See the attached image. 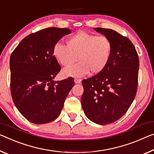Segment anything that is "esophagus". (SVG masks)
<instances>
[{
    "mask_svg": "<svg viewBox=\"0 0 154 154\" xmlns=\"http://www.w3.org/2000/svg\"><path fill=\"white\" fill-rule=\"evenodd\" d=\"M82 82V79H75V84H80Z\"/></svg>",
    "mask_w": 154,
    "mask_h": 154,
    "instance_id": "esophagus-1",
    "label": "esophagus"
}]
</instances>
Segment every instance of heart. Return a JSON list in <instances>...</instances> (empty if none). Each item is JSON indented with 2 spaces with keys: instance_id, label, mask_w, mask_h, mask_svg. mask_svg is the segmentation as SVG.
I'll use <instances>...</instances> for the list:
<instances>
[{
  "instance_id": "obj_1",
  "label": "heart",
  "mask_w": 154,
  "mask_h": 154,
  "mask_svg": "<svg viewBox=\"0 0 154 154\" xmlns=\"http://www.w3.org/2000/svg\"><path fill=\"white\" fill-rule=\"evenodd\" d=\"M67 42L68 45L55 44L53 50L54 57L66 67L74 64L78 57L80 62L63 70L64 77H81L90 71L98 74L108 66L112 53V45L108 38L80 31L70 36Z\"/></svg>"
}]
</instances>
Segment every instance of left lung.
I'll list each match as a JSON object with an SVG mask.
<instances>
[{
    "instance_id": "left-lung-1",
    "label": "left lung",
    "mask_w": 154,
    "mask_h": 154,
    "mask_svg": "<svg viewBox=\"0 0 154 154\" xmlns=\"http://www.w3.org/2000/svg\"><path fill=\"white\" fill-rule=\"evenodd\" d=\"M94 29L109 39L112 53L103 71L82 81V106L90 121L107 125L121 118L135 98L139 60L135 47L128 38L112 29Z\"/></svg>"
}]
</instances>
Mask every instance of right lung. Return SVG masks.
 Instances as JSON below:
<instances>
[{"instance_id":"1","label":"right lung","mask_w":154,"mask_h":154,"mask_svg":"<svg viewBox=\"0 0 154 154\" xmlns=\"http://www.w3.org/2000/svg\"><path fill=\"white\" fill-rule=\"evenodd\" d=\"M71 33L67 28L50 27L29 34L10 57L11 93L22 115L31 123L45 124L61 113L74 79L54 81L60 65L53 55V46Z\"/></svg>"}]
</instances>
